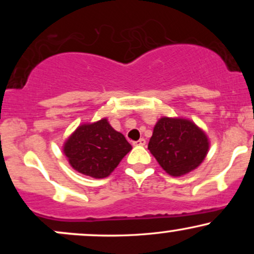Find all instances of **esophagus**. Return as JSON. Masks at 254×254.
Instances as JSON below:
<instances>
[{"label": "esophagus", "mask_w": 254, "mask_h": 254, "mask_svg": "<svg viewBox=\"0 0 254 254\" xmlns=\"http://www.w3.org/2000/svg\"><path fill=\"white\" fill-rule=\"evenodd\" d=\"M133 145H145V139L144 138H139L138 141L132 142Z\"/></svg>", "instance_id": "34e87169"}]
</instances>
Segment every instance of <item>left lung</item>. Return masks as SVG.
<instances>
[{"mask_svg": "<svg viewBox=\"0 0 254 254\" xmlns=\"http://www.w3.org/2000/svg\"><path fill=\"white\" fill-rule=\"evenodd\" d=\"M148 149L168 174L179 177L202 164L209 142L205 133L188 119L164 117L154 127Z\"/></svg>", "mask_w": 254, "mask_h": 254, "instance_id": "8db88e82", "label": "left lung"}]
</instances>
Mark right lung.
<instances>
[{"label": "right lung", "mask_w": 254, "mask_h": 254, "mask_svg": "<svg viewBox=\"0 0 254 254\" xmlns=\"http://www.w3.org/2000/svg\"><path fill=\"white\" fill-rule=\"evenodd\" d=\"M63 150L74 170L93 178H105L131 150V144L107 119H101L78 127Z\"/></svg>", "instance_id": "add662e5"}]
</instances>
